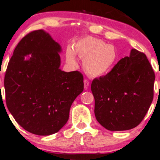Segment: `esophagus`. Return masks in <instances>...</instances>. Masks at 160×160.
Returning <instances> with one entry per match:
<instances>
[{
    "label": "esophagus",
    "mask_w": 160,
    "mask_h": 160,
    "mask_svg": "<svg viewBox=\"0 0 160 160\" xmlns=\"http://www.w3.org/2000/svg\"><path fill=\"white\" fill-rule=\"evenodd\" d=\"M89 81L88 80H86V79H85V80H84V89H85L86 90H87L88 88H89Z\"/></svg>",
    "instance_id": "obj_1"
}]
</instances>
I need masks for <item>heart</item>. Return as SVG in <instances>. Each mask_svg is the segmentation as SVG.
<instances>
[{"label": "heart", "mask_w": 160, "mask_h": 160, "mask_svg": "<svg viewBox=\"0 0 160 160\" xmlns=\"http://www.w3.org/2000/svg\"><path fill=\"white\" fill-rule=\"evenodd\" d=\"M75 53L82 59V69L88 76L99 78L113 70L118 60V53L113 45L104 40L87 36L78 40L74 49H66V60L71 65L76 64Z\"/></svg>", "instance_id": "heart-1"}]
</instances>
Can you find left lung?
I'll return each mask as SVG.
<instances>
[{
  "mask_svg": "<svg viewBox=\"0 0 160 160\" xmlns=\"http://www.w3.org/2000/svg\"><path fill=\"white\" fill-rule=\"evenodd\" d=\"M155 74L144 52L132 49L105 76L95 78L91 90L96 120L110 131L136 127L153 98Z\"/></svg>",
  "mask_w": 160,
  "mask_h": 160,
  "instance_id": "1",
  "label": "left lung"
}]
</instances>
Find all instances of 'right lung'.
<instances>
[{
	"mask_svg": "<svg viewBox=\"0 0 160 160\" xmlns=\"http://www.w3.org/2000/svg\"><path fill=\"white\" fill-rule=\"evenodd\" d=\"M61 47L48 33L37 30L19 41L4 78L6 104L24 129L49 135L63 127L71 104L83 91L80 71L59 68Z\"/></svg>",
	"mask_w": 160,
	"mask_h": 160,
	"instance_id": "obj_1",
	"label": "right lung"
}]
</instances>
